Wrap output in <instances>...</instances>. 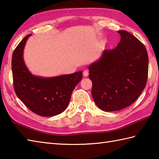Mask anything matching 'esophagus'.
<instances>
[{
    "label": "esophagus",
    "instance_id": "34e87169",
    "mask_svg": "<svg viewBox=\"0 0 159 159\" xmlns=\"http://www.w3.org/2000/svg\"><path fill=\"white\" fill-rule=\"evenodd\" d=\"M88 75H89V72L87 70H84V72H83V76H85V77H87V76H88Z\"/></svg>",
    "mask_w": 159,
    "mask_h": 159
}]
</instances>
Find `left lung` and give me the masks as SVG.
<instances>
[{
	"instance_id": "1",
	"label": "left lung",
	"mask_w": 159,
	"mask_h": 159,
	"mask_svg": "<svg viewBox=\"0 0 159 159\" xmlns=\"http://www.w3.org/2000/svg\"><path fill=\"white\" fill-rule=\"evenodd\" d=\"M116 48L104 50L89 66L92 97L104 111L123 109L135 101L146 85L148 55L139 39L126 31H118Z\"/></svg>"
}]
</instances>
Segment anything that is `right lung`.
<instances>
[{
	"instance_id": "add662e5",
	"label": "right lung",
	"mask_w": 159,
	"mask_h": 159,
	"mask_svg": "<svg viewBox=\"0 0 159 159\" xmlns=\"http://www.w3.org/2000/svg\"><path fill=\"white\" fill-rule=\"evenodd\" d=\"M26 35L12 55L11 70L17 96L32 112L43 117H52L63 112L71 95L82 79V71L54 77L35 76L26 66L23 59Z\"/></svg>"
}]
</instances>
